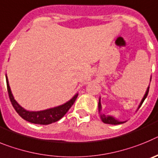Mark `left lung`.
Returning <instances> with one entry per match:
<instances>
[{"label":"left lung","instance_id":"obj_1","mask_svg":"<svg viewBox=\"0 0 158 158\" xmlns=\"http://www.w3.org/2000/svg\"><path fill=\"white\" fill-rule=\"evenodd\" d=\"M150 81H151V78H150ZM149 86L147 87V90L145 91V94H144L143 98H142V101L140 102L139 106H138V110L139 109L140 106H142V104L143 103L144 100L145 99V98L147 97L148 93H149ZM101 110H102V105H101V98H99L98 99V113L100 114V118L102 121V123H106V124H110V125H118V124H123V123H126V122H122V121L118 120L117 118H115L114 117L111 116V115H105L104 114L101 113Z\"/></svg>","mask_w":158,"mask_h":158}]
</instances>
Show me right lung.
<instances>
[{
	"label": "right lung",
	"instance_id": "add662e5",
	"mask_svg": "<svg viewBox=\"0 0 158 158\" xmlns=\"http://www.w3.org/2000/svg\"><path fill=\"white\" fill-rule=\"evenodd\" d=\"M7 83V90L9 93V99L11 101V103L14 107L15 110L17 112L19 115L24 120L28 121L31 123L40 125H48L52 123H56L64 117L65 114L68 111V110L73 105L75 101L78 97V93L65 103L60 105L58 106H55L52 108L44 110H39V111H30L27 110L24 108H23L18 102L15 100L13 97L12 91H11L10 87L9 84V79L7 77V75H5Z\"/></svg>",
	"mask_w": 158,
	"mask_h": 158
}]
</instances>
